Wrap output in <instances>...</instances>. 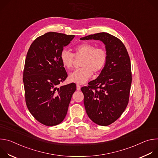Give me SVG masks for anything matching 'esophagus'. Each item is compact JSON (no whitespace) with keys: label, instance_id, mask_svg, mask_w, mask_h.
Returning a JSON list of instances; mask_svg holds the SVG:
<instances>
[{"label":"esophagus","instance_id":"obj_1","mask_svg":"<svg viewBox=\"0 0 158 158\" xmlns=\"http://www.w3.org/2000/svg\"><path fill=\"white\" fill-rule=\"evenodd\" d=\"M76 86H77V91H80V90H81V85L79 84H77Z\"/></svg>","mask_w":158,"mask_h":158}]
</instances>
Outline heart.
Here are the masks:
<instances>
[{"mask_svg": "<svg viewBox=\"0 0 158 158\" xmlns=\"http://www.w3.org/2000/svg\"><path fill=\"white\" fill-rule=\"evenodd\" d=\"M75 53L69 50L63 49L60 54V59L62 65L65 68L70 69L73 67L74 55L77 57H83L81 66L70 73L68 79L71 82L84 84L87 82L93 75V72L97 74L104 67L107 60V53L106 50L101 47H96L90 42L80 44L74 48Z\"/></svg>", "mask_w": 158, "mask_h": 158, "instance_id": "heart-1", "label": "heart"}]
</instances>
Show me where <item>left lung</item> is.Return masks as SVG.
I'll use <instances>...</instances> for the list:
<instances>
[{"mask_svg": "<svg viewBox=\"0 0 158 158\" xmlns=\"http://www.w3.org/2000/svg\"><path fill=\"white\" fill-rule=\"evenodd\" d=\"M81 40H100L106 45L107 62L98 77L81 88L89 118L100 126L115 122L125 110L132 82L129 56L124 44L106 32L89 35Z\"/></svg>", "mask_w": 158, "mask_h": 158, "instance_id": "obj_1", "label": "left lung"}]
</instances>
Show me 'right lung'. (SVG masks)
<instances>
[{
  "label": "right lung",
  "mask_w": 158,
  "mask_h": 158,
  "mask_svg": "<svg viewBox=\"0 0 158 158\" xmlns=\"http://www.w3.org/2000/svg\"><path fill=\"white\" fill-rule=\"evenodd\" d=\"M74 35L50 32L36 38L27 54L23 73L25 100L34 118L48 126L60 124L65 118L74 83L58 87L67 77L60 54Z\"/></svg>",
  "instance_id": "1"
}]
</instances>
